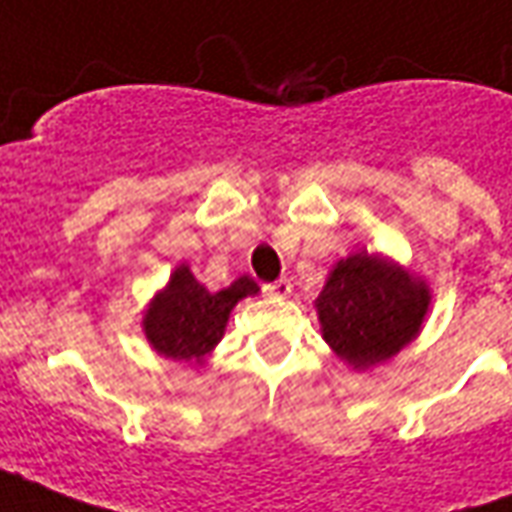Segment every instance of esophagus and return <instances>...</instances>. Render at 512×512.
<instances>
[{
  "instance_id": "1",
  "label": "esophagus",
  "mask_w": 512,
  "mask_h": 512,
  "mask_svg": "<svg viewBox=\"0 0 512 512\" xmlns=\"http://www.w3.org/2000/svg\"><path fill=\"white\" fill-rule=\"evenodd\" d=\"M263 290H266L268 296H274V299H288L290 290H293V285H290L288 279H277V282H268Z\"/></svg>"
}]
</instances>
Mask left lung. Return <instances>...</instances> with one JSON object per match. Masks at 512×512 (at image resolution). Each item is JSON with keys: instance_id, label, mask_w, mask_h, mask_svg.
<instances>
[{"instance_id": "left-lung-1", "label": "left lung", "mask_w": 512, "mask_h": 512, "mask_svg": "<svg viewBox=\"0 0 512 512\" xmlns=\"http://www.w3.org/2000/svg\"><path fill=\"white\" fill-rule=\"evenodd\" d=\"M428 304L425 282L384 257L359 252L334 266L318 296V318L326 343L362 370L411 343Z\"/></svg>"}]
</instances>
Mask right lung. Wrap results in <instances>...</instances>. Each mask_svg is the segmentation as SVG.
<instances>
[{
  "mask_svg": "<svg viewBox=\"0 0 512 512\" xmlns=\"http://www.w3.org/2000/svg\"><path fill=\"white\" fill-rule=\"evenodd\" d=\"M257 285L249 277L235 279L230 288L208 293L194 279L189 266H180L164 293H158L145 315V334L158 354L169 359H197L211 354L222 340L230 310L246 296H255Z\"/></svg>",
  "mask_w": 512,
  "mask_h": 512,
  "instance_id": "obj_1",
  "label": "right lung"
}]
</instances>
